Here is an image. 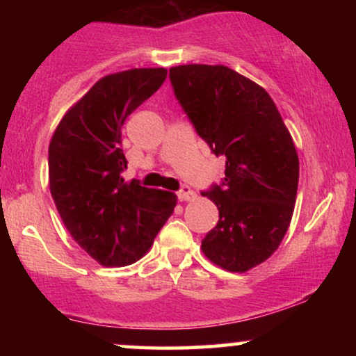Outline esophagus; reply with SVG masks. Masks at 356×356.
Returning a JSON list of instances; mask_svg holds the SVG:
<instances>
[{
  "label": "esophagus",
  "instance_id": "obj_1",
  "mask_svg": "<svg viewBox=\"0 0 356 356\" xmlns=\"http://www.w3.org/2000/svg\"><path fill=\"white\" fill-rule=\"evenodd\" d=\"M179 201L187 202V201H194L195 199V192L191 189L189 186H182V189L179 191Z\"/></svg>",
  "mask_w": 356,
  "mask_h": 356
}]
</instances>
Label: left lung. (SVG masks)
Segmentation results:
<instances>
[{"label": "left lung", "instance_id": "left-lung-1", "mask_svg": "<svg viewBox=\"0 0 356 356\" xmlns=\"http://www.w3.org/2000/svg\"><path fill=\"white\" fill-rule=\"evenodd\" d=\"M179 104L216 155L226 157L220 186L204 195L219 209L202 239L211 263L246 273L280 248L295 211L300 161L291 134L263 87L224 65L169 70Z\"/></svg>", "mask_w": 356, "mask_h": 356}]
</instances>
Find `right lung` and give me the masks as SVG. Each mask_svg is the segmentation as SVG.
<instances>
[{
  "instance_id": "obj_1",
  "label": "right lung",
  "mask_w": 356,
  "mask_h": 356,
  "mask_svg": "<svg viewBox=\"0 0 356 356\" xmlns=\"http://www.w3.org/2000/svg\"><path fill=\"white\" fill-rule=\"evenodd\" d=\"M165 68L104 76L68 108L48 147V182L65 227L90 257L129 266L152 246L174 212V192L149 189L122 172V125L165 81Z\"/></svg>"
}]
</instances>
